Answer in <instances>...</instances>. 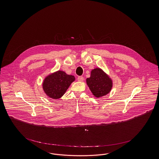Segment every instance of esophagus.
Returning <instances> with one entry per match:
<instances>
[{
  "instance_id": "esophagus-1",
  "label": "esophagus",
  "mask_w": 159,
  "mask_h": 159,
  "mask_svg": "<svg viewBox=\"0 0 159 159\" xmlns=\"http://www.w3.org/2000/svg\"><path fill=\"white\" fill-rule=\"evenodd\" d=\"M77 79H78V81L80 82H82L84 81V78L83 76H78Z\"/></svg>"
}]
</instances>
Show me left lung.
<instances>
[{"mask_svg": "<svg viewBox=\"0 0 159 159\" xmlns=\"http://www.w3.org/2000/svg\"><path fill=\"white\" fill-rule=\"evenodd\" d=\"M86 83L93 96L97 98L107 95L113 87V80L99 67L92 69L90 76L86 79Z\"/></svg>", "mask_w": 159, "mask_h": 159, "instance_id": "left-lung-1", "label": "left lung"}]
</instances>
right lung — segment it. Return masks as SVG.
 I'll return each mask as SVG.
<instances>
[{"instance_id": "right-lung-1", "label": "right lung", "mask_w": 159, "mask_h": 159, "mask_svg": "<svg viewBox=\"0 0 159 159\" xmlns=\"http://www.w3.org/2000/svg\"><path fill=\"white\" fill-rule=\"evenodd\" d=\"M75 80L74 76L67 75L62 70H57L44 78L43 81V90L49 98L58 99L64 95Z\"/></svg>"}]
</instances>
